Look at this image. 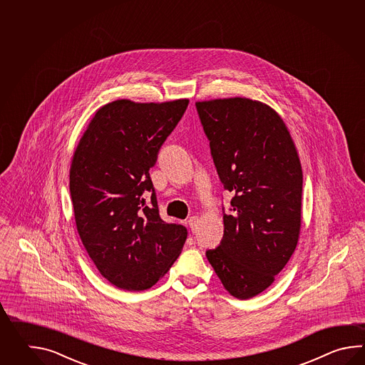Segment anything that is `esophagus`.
Masks as SVG:
<instances>
[{
    "instance_id": "obj_1",
    "label": "esophagus",
    "mask_w": 365,
    "mask_h": 365,
    "mask_svg": "<svg viewBox=\"0 0 365 365\" xmlns=\"http://www.w3.org/2000/svg\"><path fill=\"white\" fill-rule=\"evenodd\" d=\"M187 225L192 228V231H195L197 230V225H198V217H189Z\"/></svg>"
}]
</instances>
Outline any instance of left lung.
Wrapping results in <instances>:
<instances>
[{
    "label": "left lung",
    "instance_id": "obj_1",
    "mask_svg": "<svg viewBox=\"0 0 365 365\" xmlns=\"http://www.w3.org/2000/svg\"><path fill=\"white\" fill-rule=\"evenodd\" d=\"M231 212L206 257L231 295L247 300L270 287L295 252L302 227L303 171L279 115L261 101H197Z\"/></svg>",
    "mask_w": 365,
    "mask_h": 365
}]
</instances>
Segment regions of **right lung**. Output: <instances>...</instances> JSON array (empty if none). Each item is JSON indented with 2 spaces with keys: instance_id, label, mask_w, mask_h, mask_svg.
I'll list each match as a JSON object with an SVG mask.
<instances>
[{
  "instance_id": "right-lung-1",
  "label": "right lung",
  "mask_w": 365,
  "mask_h": 365,
  "mask_svg": "<svg viewBox=\"0 0 365 365\" xmlns=\"http://www.w3.org/2000/svg\"><path fill=\"white\" fill-rule=\"evenodd\" d=\"M187 104L108 103L74 151L70 195L79 237L101 275L125 291L153 287L185 244V227L159 215L148 171Z\"/></svg>"
}]
</instances>
